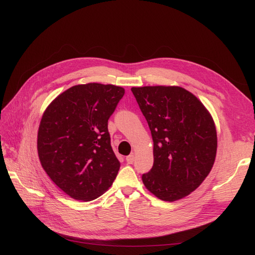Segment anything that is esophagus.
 <instances>
[{"label": "esophagus", "instance_id": "esophagus-1", "mask_svg": "<svg viewBox=\"0 0 255 255\" xmlns=\"http://www.w3.org/2000/svg\"><path fill=\"white\" fill-rule=\"evenodd\" d=\"M134 155L133 154H130V155H128V156H127V158H126V160H127V163L128 164H133L134 163Z\"/></svg>", "mask_w": 255, "mask_h": 255}]
</instances>
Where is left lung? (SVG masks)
Masks as SVG:
<instances>
[{
    "label": "left lung",
    "instance_id": "obj_1",
    "mask_svg": "<svg viewBox=\"0 0 255 255\" xmlns=\"http://www.w3.org/2000/svg\"><path fill=\"white\" fill-rule=\"evenodd\" d=\"M148 122L154 163L142 174L146 189L164 201H175L200 186L212 170L217 133L204 105L182 87H133Z\"/></svg>",
    "mask_w": 255,
    "mask_h": 255
}]
</instances>
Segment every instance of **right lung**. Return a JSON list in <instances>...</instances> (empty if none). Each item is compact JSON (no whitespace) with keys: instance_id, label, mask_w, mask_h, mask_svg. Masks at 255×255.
<instances>
[{"instance_id":"obj_1","label":"right lung","mask_w":255,"mask_h":255,"mask_svg":"<svg viewBox=\"0 0 255 255\" xmlns=\"http://www.w3.org/2000/svg\"><path fill=\"white\" fill-rule=\"evenodd\" d=\"M125 89L115 85H76L45 110L37 149L50 179L75 200L91 201L109 189L120 163L111 144L109 119Z\"/></svg>"}]
</instances>
